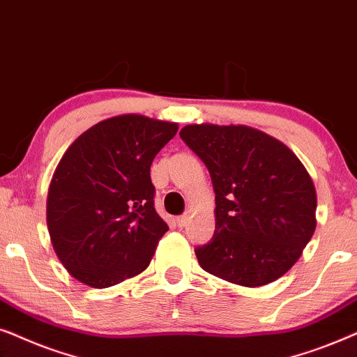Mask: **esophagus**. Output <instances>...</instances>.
<instances>
[{"label":"esophagus","mask_w":357,"mask_h":357,"mask_svg":"<svg viewBox=\"0 0 357 357\" xmlns=\"http://www.w3.org/2000/svg\"><path fill=\"white\" fill-rule=\"evenodd\" d=\"M188 222H189V218H188V215H181V217H178L176 218V223H178V227H186L188 225Z\"/></svg>","instance_id":"obj_1"}]
</instances>
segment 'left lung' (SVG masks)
Instances as JSON below:
<instances>
[{"label": "left lung", "mask_w": 357, "mask_h": 357, "mask_svg": "<svg viewBox=\"0 0 357 357\" xmlns=\"http://www.w3.org/2000/svg\"><path fill=\"white\" fill-rule=\"evenodd\" d=\"M179 135L207 166L215 192V234L196 248L201 268L245 287L286 274L317 227V191L302 161L248 126L191 123Z\"/></svg>", "instance_id": "1"}]
</instances>
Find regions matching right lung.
Segmentation results:
<instances>
[{
  "mask_svg": "<svg viewBox=\"0 0 357 357\" xmlns=\"http://www.w3.org/2000/svg\"><path fill=\"white\" fill-rule=\"evenodd\" d=\"M178 123L123 114L68 146L47 196V227L76 281L104 289L149 268L168 225L155 211L150 166Z\"/></svg>",
  "mask_w": 357,
  "mask_h": 357,
  "instance_id": "add662e5",
  "label": "right lung"
}]
</instances>
